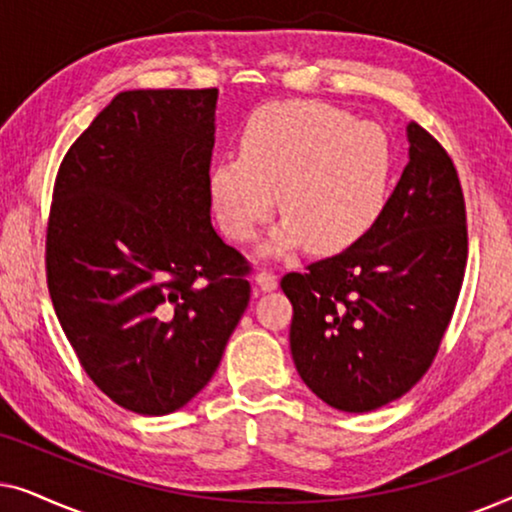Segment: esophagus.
I'll return each mask as SVG.
<instances>
[{
  "mask_svg": "<svg viewBox=\"0 0 512 512\" xmlns=\"http://www.w3.org/2000/svg\"><path fill=\"white\" fill-rule=\"evenodd\" d=\"M254 279H256V286H258V289H261V291H272V289H277V277L272 275L270 270H261Z\"/></svg>",
  "mask_w": 512,
  "mask_h": 512,
  "instance_id": "34e87169",
  "label": "esophagus"
}]
</instances>
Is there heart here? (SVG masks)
<instances>
[{
    "label": "heart",
    "mask_w": 512,
    "mask_h": 512,
    "mask_svg": "<svg viewBox=\"0 0 512 512\" xmlns=\"http://www.w3.org/2000/svg\"><path fill=\"white\" fill-rule=\"evenodd\" d=\"M391 146L373 123L321 102H279L258 109L240 135V156L216 160L209 195L223 233L256 237L277 207L286 214L263 244L284 256L312 242L321 254L352 247L387 202Z\"/></svg>",
    "instance_id": "heart-1"
}]
</instances>
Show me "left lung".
Segmentation results:
<instances>
[{
	"instance_id": "8db88e82",
	"label": "left lung",
	"mask_w": 512,
	"mask_h": 512,
	"mask_svg": "<svg viewBox=\"0 0 512 512\" xmlns=\"http://www.w3.org/2000/svg\"><path fill=\"white\" fill-rule=\"evenodd\" d=\"M408 165L373 228L338 256L289 272L291 356L321 401L382 408L429 370L464 282V193L450 156L408 123Z\"/></svg>"
}]
</instances>
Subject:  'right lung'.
I'll use <instances>...</instances> for the list:
<instances>
[{"mask_svg":"<svg viewBox=\"0 0 512 512\" xmlns=\"http://www.w3.org/2000/svg\"><path fill=\"white\" fill-rule=\"evenodd\" d=\"M216 97L118 93L55 179V314L90 380L137 415H170L200 394L249 305V265L212 228Z\"/></svg>","mask_w":512,"mask_h":512,"instance_id":"add662e5","label":"right lung"}]
</instances>
